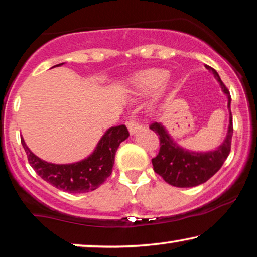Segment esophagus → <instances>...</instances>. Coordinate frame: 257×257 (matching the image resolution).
Here are the masks:
<instances>
[{
	"mask_svg": "<svg viewBox=\"0 0 257 257\" xmlns=\"http://www.w3.org/2000/svg\"><path fill=\"white\" fill-rule=\"evenodd\" d=\"M126 125H127V128L131 135H135L136 132H138L141 128V125L136 120V118L133 117H131L127 121H126Z\"/></svg>",
	"mask_w": 257,
	"mask_h": 257,
	"instance_id": "34e87169",
	"label": "esophagus"
}]
</instances>
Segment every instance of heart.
Instances as JSON below:
<instances>
[{"label": "heart", "mask_w": 257, "mask_h": 257, "mask_svg": "<svg viewBox=\"0 0 257 257\" xmlns=\"http://www.w3.org/2000/svg\"><path fill=\"white\" fill-rule=\"evenodd\" d=\"M167 76H168V72L165 69H146L136 74L132 77L131 84L136 91L140 92V94H147V92L160 87L163 81L167 79Z\"/></svg>", "instance_id": "heart-1"}]
</instances>
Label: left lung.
<instances>
[{
	"instance_id": "left-lung-1",
	"label": "left lung",
	"mask_w": 257,
	"mask_h": 257,
	"mask_svg": "<svg viewBox=\"0 0 257 257\" xmlns=\"http://www.w3.org/2000/svg\"><path fill=\"white\" fill-rule=\"evenodd\" d=\"M211 70L215 79L219 81L222 91L228 97V109L230 112V95L222 82L217 70L210 66H205ZM150 128L159 135L160 150L158 155L152 159L154 172L159 174L167 183L178 188L196 187L206 182L221 168L230 152L233 136V117L229 113V125L227 136L218 150L207 153H193L185 151L174 143L167 133L161 122H152Z\"/></svg>"
}]
</instances>
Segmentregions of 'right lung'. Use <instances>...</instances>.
<instances>
[{
	"label": "right lung",
	"instance_id": "right-lung-1",
	"mask_svg": "<svg viewBox=\"0 0 257 257\" xmlns=\"http://www.w3.org/2000/svg\"><path fill=\"white\" fill-rule=\"evenodd\" d=\"M128 136L130 133L125 125L113 126L105 132L94 153L89 158L70 165L48 163L29 150L23 138H21V143L27 153L30 166L44 181L60 190L82 193L97 189L110 176L118 147Z\"/></svg>",
	"mask_w": 257,
	"mask_h": 257
}]
</instances>
